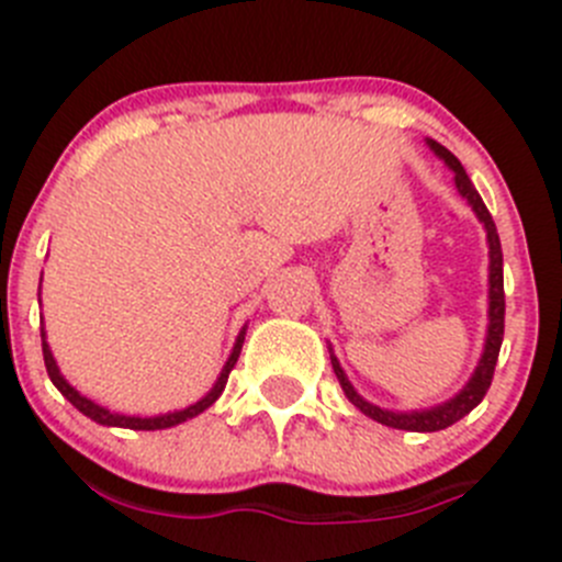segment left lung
<instances>
[{
  "instance_id": "left-lung-1",
  "label": "left lung",
  "mask_w": 562,
  "mask_h": 562,
  "mask_svg": "<svg viewBox=\"0 0 562 562\" xmlns=\"http://www.w3.org/2000/svg\"><path fill=\"white\" fill-rule=\"evenodd\" d=\"M430 151L436 154L438 159H445L447 168L456 173V187L463 198H467V204L472 206V212L477 215V221L483 223L485 228V239H488V330H485V345H483V356H480L477 367H474L472 378H469L467 386L456 394V397L445 400L441 405H432V408H422V411H389L381 408V405L370 403L361 394L352 389V383L347 381L345 370H341L339 358L334 356V347L328 345L330 352V364H334L336 378H339V386L345 392V397L356 405L358 411L370 419L381 422L386 427H397V430H411V432H436L445 430V427L456 425L458 419L469 414V411L477 408L483 403L485 392L491 386V378H494V367L496 358H499V347H502V336H505V281H502V245H499V234H496L494 217L491 212L485 210L483 198L480 192L474 190L472 179L467 176L463 165L458 162V157L452 151H447L441 143L427 140Z\"/></svg>"
}]
</instances>
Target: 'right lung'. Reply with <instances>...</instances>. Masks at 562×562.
Instances as JSON below:
<instances>
[{
  "mask_svg": "<svg viewBox=\"0 0 562 562\" xmlns=\"http://www.w3.org/2000/svg\"><path fill=\"white\" fill-rule=\"evenodd\" d=\"M245 330H248V325H245L243 330H239L237 341H234V350L232 356H228L226 367L221 370V378L215 381V386L210 389V392L204 394V397L198 400V403L187 405V408L181 411H168V414H157V416H130V414H117V411H110L104 408V405H99L95 400L85 397V394H79L77 389L71 386V383L63 378L60 367H57L55 356H52L49 350V341H46V330L41 328V339H44V361H46V372H49L52 383L57 386V392L63 394V397L68 400V403L74 405L77 411H82L88 419L99 422V425L104 427H130V430H165V427H173V425H181V422L192 419V416L198 414H204L206 408H210L212 403H215L217 397L223 394V389H226V381H228V372L234 370V364H237V358H239V350H243V341H245Z\"/></svg>",
  "mask_w": 562,
  "mask_h": 562,
  "instance_id": "right-lung-1",
  "label": "right lung"
}]
</instances>
